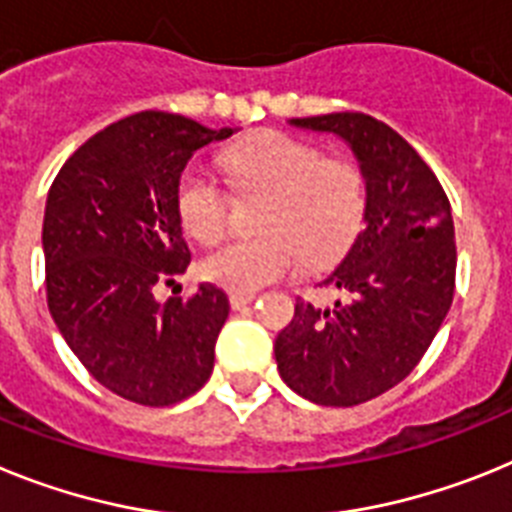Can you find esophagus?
Listing matches in <instances>:
<instances>
[{
    "instance_id": "1",
    "label": "esophagus",
    "mask_w": 512,
    "mask_h": 512,
    "mask_svg": "<svg viewBox=\"0 0 512 512\" xmlns=\"http://www.w3.org/2000/svg\"><path fill=\"white\" fill-rule=\"evenodd\" d=\"M257 299V293H229V304L231 309H244L247 304Z\"/></svg>"
}]
</instances>
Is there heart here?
<instances>
[{"label": "heart", "mask_w": 512, "mask_h": 512, "mask_svg": "<svg viewBox=\"0 0 512 512\" xmlns=\"http://www.w3.org/2000/svg\"><path fill=\"white\" fill-rule=\"evenodd\" d=\"M237 185L273 190L262 237L231 239L206 257L203 273L234 293H252L311 262L335 260L363 224L366 185L353 164L322 159L288 133H260L224 151ZM177 213L190 237L211 244L229 226V195L216 175L190 167L177 182Z\"/></svg>", "instance_id": "obj_1"}]
</instances>
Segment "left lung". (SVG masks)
Returning <instances> with one entry per match:
<instances>
[{
    "label": "left lung",
    "mask_w": 512,
    "mask_h": 512,
    "mask_svg": "<svg viewBox=\"0 0 512 512\" xmlns=\"http://www.w3.org/2000/svg\"><path fill=\"white\" fill-rule=\"evenodd\" d=\"M353 151L363 185V231L327 283L348 301H296L275 337L281 379L324 407H353L397 386L420 363L453 301L456 242L438 177L394 128L363 113L291 118Z\"/></svg>",
    "instance_id": "1"
}]
</instances>
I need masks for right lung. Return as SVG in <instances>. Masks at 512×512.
Listing matches in <instances>:
<instances>
[{"mask_svg":"<svg viewBox=\"0 0 512 512\" xmlns=\"http://www.w3.org/2000/svg\"><path fill=\"white\" fill-rule=\"evenodd\" d=\"M239 128L144 110L84 141L48 190L43 257L51 317L82 366L113 394L167 407L208 381L229 299L203 283L157 301L190 265L177 182L193 154Z\"/></svg>","mask_w":512,"mask_h":512,"instance_id":"obj_1","label":"right lung"}]
</instances>
